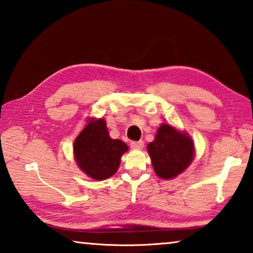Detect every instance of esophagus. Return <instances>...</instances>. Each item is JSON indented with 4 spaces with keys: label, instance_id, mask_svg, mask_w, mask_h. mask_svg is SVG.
<instances>
[{
    "label": "esophagus",
    "instance_id": "obj_1",
    "mask_svg": "<svg viewBox=\"0 0 253 253\" xmlns=\"http://www.w3.org/2000/svg\"><path fill=\"white\" fill-rule=\"evenodd\" d=\"M130 147L132 149H143L144 142H143V140H139V142H131Z\"/></svg>",
    "mask_w": 253,
    "mask_h": 253
}]
</instances>
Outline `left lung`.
<instances>
[{
    "label": "left lung",
    "instance_id": "8db88e82",
    "mask_svg": "<svg viewBox=\"0 0 253 253\" xmlns=\"http://www.w3.org/2000/svg\"><path fill=\"white\" fill-rule=\"evenodd\" d=\"M153 169L158 177L170 179L182 174L195 156V146L186 131L163 123L147 145Z\"/></svg>",
    "mask_w": 253,
    "mask_h": 253
}]
</instances>
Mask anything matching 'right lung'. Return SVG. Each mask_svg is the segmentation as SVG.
Wrapping results in <instances>:
<instances>
[{"instance_id":"right-lung-1","label":"right lung","mask_w":253,"mask_h":253,"mask_svg":"<svg viewBox=\"0 0 253 253\" xmlns=\"http://www.w3.org/2000/svg\"><path fill=\"white\" fill-rule=\"evenodd\" d=\"M128 146L113 139L104 118H88L87 125L76 137L74 157L79 169L95 181H104L117 172Z\"/></svg>"}]
</instances>
